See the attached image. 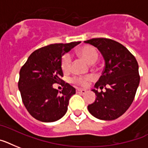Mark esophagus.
Returning a JSON list of instances; mask_svg holds the SVG:
<instances>
[{
	"label": "esophagus",
	"instance_id": "34e87169",
	"mask_svg": "<svg viewBox=\"0 0 148 148\" xmlns=\"http://www.w3.org/2000/svg\"><path fill=\"white\" fill-rule=\"evenodd\" d=\"M86 90H84V89H77V93H81V94H84L86 93Z\"/></svg>",
	"mask_w": 148,
	"mask_h": 148
}]
</instances>
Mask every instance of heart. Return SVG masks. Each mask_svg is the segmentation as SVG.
Segmentation results:
<instances>
[{
    "instance_id": "1",
    "label": "heart",
    "mask_w": 148,
    "mask_h": 148,
    "mask_svg": "<svg viewBox=\"0 0 148 148\" xmlns=\"http://www.w3.org/2000/svg\"><path fill=\"white\" fill-rule=\"evenodd\" d=\"M77 55L90 64H93L97 62L99 54L94 47L91 45H86L80 48L77 51ZM61 68L64 72H68L71 68V57L68 54H64L61 59ZM93 80L91 76L74 77H72V82L81 86H86L89 81Z\"/></svg>"
}]
</instances>
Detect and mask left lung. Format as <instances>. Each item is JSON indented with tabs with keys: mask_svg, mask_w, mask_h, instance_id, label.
<instances>
[{
	"mask_svg": "<svg viewBox=\"0 0 148 148\" xmlns=\"http://www.w3.org/2000/svg\"><path fill=\"white\" fill-rule=\"evenodd\" d=\"M99 49L105 60V68L95 87L103 90L96 93L93 103L88 110L94 117L102 120H114L130 107L140 82L138 64L134 55L124 45L106 38L84 41Z\"/></svg>",
	"mask_w": 148,
	"mask_h": 148,
	"instance_id": "8db88e82",
	"label": "left lung"
}]
</instances>
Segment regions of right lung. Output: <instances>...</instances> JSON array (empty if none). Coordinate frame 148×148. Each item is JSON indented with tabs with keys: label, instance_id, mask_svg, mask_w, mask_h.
Instances as JSON below:
<instances>
[{
	"label": "right lung",
	"instance_id": "right-lung-1",
	"mask_svg": "<svg viewBox=\"0 0 148 148\" xmlns=\"http://www.w3.org/2000/svg\"><path fill=\"white\" fill-rule=\"evenodd\" d=\"M80 42L56 43L34 51L20 69L18 87L23 103L36 119L52 122L60 119L68 110L69 99L76 90L61 78L62 55ZM62 82L60 93L54 89V83Z\"/></svg>",
	"mask_w": 148,
	"mask_h": 148
}]
</instances>
